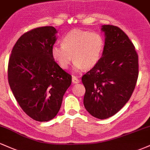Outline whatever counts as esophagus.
Segmentation results:
<instances>
[{"label":"esophagus","mask_w":150,"mask_h":150,"mask_svg":"<svg viewBox=\"0 0 150 150\" xmlns=\"http://www.w3.org/2000/svg\"><path fill=\"white\" fill-rule=\"evenodd\" d=\"M72 81H73V84H77L80 82V80L77 78V77L75 76H73V78H72Z\"/></svg>","instance_id":"1"}]
</instances>
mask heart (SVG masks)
<instances>
[{"mask_svg": "<svg viewBox=\"0 0 150 150\" xmlns=\"http://www.w3.org/2000/svg\"><path fill=\"white\" fill-rule=\"evenodd\" d=\"M104 39L97 32L74 30L67 33L62 40V45H54L52 56L63 69L68 68L73 59V70L94 68L100 61L104 48Z\"/></svg>", "mask_w": 150, "mask_h": 150, "instance_id": "obj_1", "label": "heart"}]
</instances>
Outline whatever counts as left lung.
<instances>
[{"label":"left lung","mask_w":150,"mask_h":150,"mask_svg":"<svg viewBox=\"0 0 150 150\" xmlns=\"http://www.w3.org/2000/svg\"><path fill=\"white\" fill-rule=\"evenodd\" d=\"M105 44L100 61L82 77L84 106L92 116L106 119L124 106L138 77V56L131 41L119 27L102 25Z\"/></svg>","instance_id":"left-lung-1"}]
</instances>
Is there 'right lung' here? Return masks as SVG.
Masks as SVG:
<instances>
[{
    "label": "right lung",
    "instance_id": "obj_1",
    "mask_svg": "<svg viewBox=\"0 0 150 150\" xmlns=\"http://www.w3.org/2000/svg\"><path fill=\"white\" fill-rule=\"evenodd\" d=\"M57 30L42 27L29 31L17 41L8 63V82L22 109L32 119H53L61 106L72 77L56 63L52 48Z\"/></svg>",
    "mask_w": 150,
    "mask_h": 150
}]
</instances>
